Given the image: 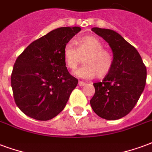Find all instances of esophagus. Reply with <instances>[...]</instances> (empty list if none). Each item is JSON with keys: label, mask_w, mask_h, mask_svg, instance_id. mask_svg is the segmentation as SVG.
Here are the masks:
<instances>
[{"label": "esophagus", "mask_w": 152, "mask_h": 152, "mask_svg": "<svg viewBox=\"0 0 152 152\" xmlns=\"http://www.w3.org/2000/svg\"><path fill=\"white\" fill-rule=\"evenodd\" d=\"M78 85H80V86H85V82H83V81H79V83H78Z\"/></svg>", "instance_id": "esophagus-1"}]
</instances>
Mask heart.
<instances>
[{
    "instance_id": "b5f03b06",
    "label": "heart",
    "mask_w": 152,
    "mask_h": 152,
    "mask_svg": "<svg viewBox=\"0 0 152 152\" xmlns=\"http://www.w3.org/2000/svg\"><path fill=\"white\" fill-rule=\"evenodd\" d=\"M65 64L71 70H75L81 62L85 63L75 72L81 78L91 79L97 76L102 78L107 76L113 66V56L104 44L95 36H85L77 39L76 47L72 42L65 45L63 51Z\"/></svg>"
}]
</instances>
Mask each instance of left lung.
Masks as SVG:
<instances>
[{
  "label": "left lung",
  "mask_w": 152,
  "mask_h": 152,
  "mask_svg": "<svg viewBox=\"0 0 152 152\" xmlns=\"http://www.w3.org/2000/svg\"><path fill=\"white\" fill-rule=\"evenodd\" d=\"M92 30L109 43L113 66L102 82L93 84L95 94L90 104L102 118L120 119L132 110L144 90L147 68L138 50L116 31L98 27Z\"/></svg>",
  "instance_id": "obj_1"
}]
</instances>
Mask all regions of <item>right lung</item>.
Segmentation results:
<instances>
[{
    "mask_svg": "<svg viewBox=\"0 0 152 152\" xmlns=\"http://www.w3.org/2000/svg\"><path fill=\"white\" fill-rule=\"evenodd\" d=\"M81 28L60 27L31 42L18 57L11 86L18 107L36 120L48 121L64 109L78 80L65 64L64 48Z\"/></svg>",
    "mask_w": 152,
    "mask_h": 152,
    "instance_id": "add662e5",
    "label": "right lung"
}]
</instances>
